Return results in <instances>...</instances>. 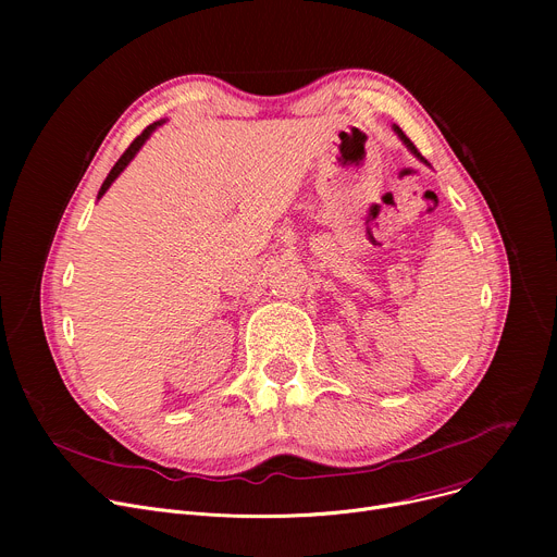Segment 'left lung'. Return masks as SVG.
<instances>
[{"label":"left lung","instance_id":"8db88e82","mask_svg":"<svg viewBox=\"0 0 557 557\" xmlns=\"http://www.w3.org/2000/svg\"><path fill=\"white\" fill-rule=\"evenodd\" d=\"M393 131H395V133H397V137H399L401 141H404V146H406V149H408V151H411V153H413V156H416V158H418L420 162H424V164H426V160H424V158H422V156L418 153V149H416V146H413V141H411V139H408V137H406V135L401 133V128H399V126H393Z\"/></svg>","mask_w":557,"mask_h":557}]
</instances>
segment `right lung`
Masks as SVG:
<instances>
[{
	"mask_svg": "<svg viewBox=\"0 0 557 557\" xmlns=\"http://www.w3.org/2000/svg\"><path fill=\"white\" fill-rule=\"evenodd\" d=\"M162 124H164V120H160V122H153L151 126H146V128L141 131V135H137V137L133 139V144L128 146L126 153H124L120 160H116V164L110 169L108 178L103 181V185H101V189H99V196H97V198H101V196H103V194L110 189V185H112L116 178H120V173H122V171H124V169L131 164V160H133V158L139 153V149H141V146H144V141L149 139V137H151V135H153V133H156V131H158Z\"/></svg>",
	"mask_w": 557,
	"mask_h": 557,
	"instance_id": "1",
	"label": "right lung"
}]
</instances>
